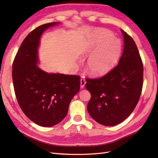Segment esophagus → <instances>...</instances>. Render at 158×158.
Masks as SVG:
<instances>
[{
  "mask_svg": "<svg viewBox=\"0 0 158 158\" xmlns=\"http://www.w3.org/2000/svg\"><path fill=\"white\" fill-rule=\"evenodd\" d=\"M85 80L84 78H82L80 79V88H84L85 86Z\"/></svg>",
  "mask_w": 158,
  "mask_h": 158,
  "instance_id": "esophagus-1",
  "label": "esophagus"
}]
</instances>
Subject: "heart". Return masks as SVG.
Masks as SVG:
<instances>
[{
	"label": "heart",
	"mask_w": 158,
	"mask_h": 158,
	"mask_svg": "<svg viewBox=\"0 0 158 158\" xmlns=\"http://www.w3.org/2000/svg\"><path fill=\"white\" fill-rule=\"evenodd\" d=\"M121 52V41L111 31L104 29L87 33L80 45L81 54L91 55L86 69L94 77H102L108 74L117 64Z\"/></svg>",
	"instance_id": "b5f03b06"
}]
</instances>
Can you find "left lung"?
I'll return each mask as SVG.
<instances>
[{
  "instance_id": "left-lung-1",
  "label": "left lung",
  "mask_w": 158,
  "mask_h": 158,
  "mask_svg": "<svg viewBox=\"0 0 158 158\" xmlns=\"http://www.w3.org/2000/svg\"><path fill=\"white\" fill-rule=\"evenodd\" d=\"M123 54L116 67L99 79H86L91 94L87 109L90 116L104 126H114L130 115L139 100L143 83V64L132 38L121 30Z\"/></svg>"
}]
</instances>
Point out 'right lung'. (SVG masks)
Returning <instances> with one entry per match:
<instances>
[{
	"label": "right lung",
	"instance_id": "right-lung-1",
	"mask_svg": "<svg viewBox=\"0 0 158 158\" xmlns=\"http://www.w3.org/2000/svg\"><path fill=\"white\" fill-rule=\"evenodd\" d=\"M60 22L35 28L23 41L12 65L14 91L22 111L37 125H57L67 114L72 99L80 88V76L49 73L41 69L38 49L40 39L48 28Z\"/></svg>",
	"mask_w": 158,
	"mask_h": 158
}]
</instances>
